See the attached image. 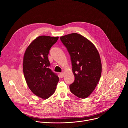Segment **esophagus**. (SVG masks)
<instances>
[{
    "label": "esophagus",
    "instance_id": "obj_1",
    "mask_svg": "<svg viewBox=\"0 0 128 128\" xmlns=\"http://www.w3.org/2000/svg\"><path fill=\"white\" fill-rule=\"evenodd\" d=\"M60 76L61 78H63L64 77V72H61L60 74Z\"/></svg>",
    "mask_w": 128,
    "mask_h": 128
}]
</instances>
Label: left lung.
<instances>
[{
	"instance_id": "obj_1",
	"label": "left lung",
	"mask_w": 128,
	"mask_h": 128,
	"mask_svg": "<svg viewBox=\"0 0 128 128\" xmlns=\"http://www.w3.org/2000/svg\"><path fill=\"white\" fill-rule=\"evenodd\" d=\"M60 40L70 55L75 77L70 90L78 97L86 98L93 92L101 76L99 52L92 42L76 33L61 36Z\"/></svg>"
}]
</instances>
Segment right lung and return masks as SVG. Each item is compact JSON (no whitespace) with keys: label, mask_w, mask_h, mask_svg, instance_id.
<instances>
[{"label":"right lung","mask_w":128,"mask_h":128,"mask_svg":"<svg viewBox=\"0 0 128 128\" xmlns=\"http://www.w3.org/2000/svg\"><path fill=\"white\" fill-rule=\"evenodd\" d=\"M59 38L40 36L27 47L23 58V68L26 83L36 96L46 99L55 92L59 82L57 75L49 68L48 55L52 46Z\"/></svg>","instance_id":"right-lung-1"}]
</instances>
